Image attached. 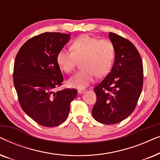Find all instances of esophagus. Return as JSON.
<instances>
[{"label":"esophagus","instance_id":"esophagus-1","mask_svg":"<svg viewBox=\"0 0 160 160\" xmlns=\"http://www.w3.org/2000/svg\"><path fill=\"white\" fill-rule=\"evenodd\" d=\"M86 90H85L84 89H78V92L79 94H82V93H84Z\"/></svg>","mask_w":160,"mask_h":160}]
</instances>
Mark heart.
<instances>
[{"mask_svg": "<svg viewBox=\"0 0 160 160\" xmlns=\"http://www.w3.org/2000/svg\"><path fill=\"white\" fill-rule=\"evenodd\" d=\"M71 51L61 49L57 54V63L65 73L73 71L77 61H81L82 69L68 81L70 87L84 88L98 78L106 76L112 67L115 48L108 39H99L89 35H82L71 45Z\"/></svg>", "mask_w": 160, "mask_h": 160, "instance_id": "1", "label": "heart"}]
</instances>
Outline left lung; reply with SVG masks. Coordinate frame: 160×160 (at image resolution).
Returning <instances> with one entry per match:
<instances>
[{
    "label": "left lung",
    "instance_id": "8db88e82",
    "mask_svg": "<svg viewBox=\"0 0 160 160\" xmlns=\"http://www.w3.org/2000/svg\"><path fill=\"white\" fill-rule=\"evenodd\" d=\"M115 48L112 69L95 87L97 96L92 116L102 124H114L135 110L143 88V68L138 51L130 41L109 32Z\"/></svg>",
    "mask_w": 160,
    "mask_h": 160
}]
</instances>
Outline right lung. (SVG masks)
I'll list each match as a JSON object with an SVG mask.
<instances>
[{
    "instance_id": "1",
    "label": "right lung",
    "mask_w": 160,
    "mask_h": 160,
    "mask_svg": "<svg viewBox=\"0 0 160 160\" xmlns=\"http://www.w3.org/2000/svg\"><path fill=\"white\" fill-rule=\"evenodd\" d=\"M71 34L46 32L26 41L14 65V84L22 110L43 127L58 126L66 120L75 89L54 92L63 76L57 54L68 42Z\"/></svg>"
}]
</instances>
